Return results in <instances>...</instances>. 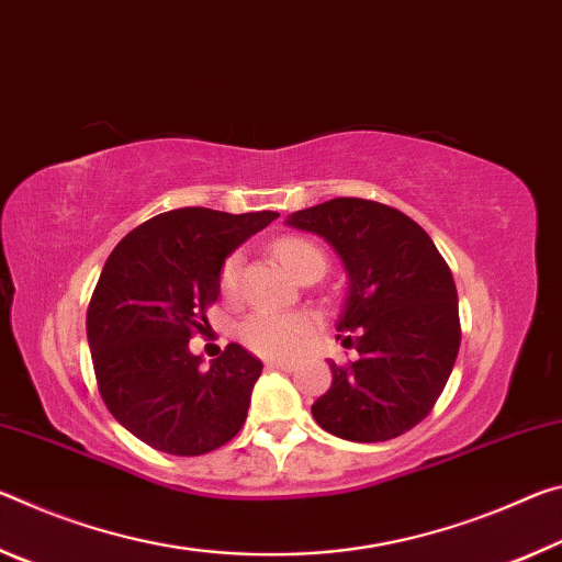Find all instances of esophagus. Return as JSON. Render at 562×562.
Listing matches in <instances>:
<instances>
[{"instance_id":"1","label":"esophagus","mask_w":562,"mask_h":562,"mask_svg":"<svg viewBox=\"0 0 562 562\" xmlns=\"http://www.w3.org/2000/svg\"><path fill=\"white\" fill-rule=\"evenodd\" d=\"M266 366L276 368V371H293V368H296V363H293V361H281V358H269Z\"/></svg>"}]
</instances>
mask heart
<instances>
[{
	"label": "heart",
	"mask_w": 562,
	"mask_h": 562,
	"mask_svg": "<svg viewBox=\"0 0 562 562\" xmlns=\"http://www.w3.org/2000/svg\"><path fill=\"white\" fill-rule=\"evenodd\" d=\"M276 256L286 266L291 276H299L306 266H326L324 254L316 244L306 238H281L276 244ZM238 276H241V259L232 256L221 269V291L234 293L238 289ZM241 341L251 351L261 356H293L299 353L308 338L314 336V318L306 314H291L279 308H259L248 316L241 328Z\"/></svg>",
	"instance_id": "1"
}]
</instances>
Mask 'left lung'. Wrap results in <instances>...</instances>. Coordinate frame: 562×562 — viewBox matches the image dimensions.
<instances>
[{
    "instance_id": "obj_1",
    "label": "left lung",
    "mask_w": 562,
    "mask_h": 562,
    "mask_svg": "<svg viewBox=\"0 0 562 562\" xmlns=\"http://www.w3.org/2000/svg\"><path fill=\"white\" fill-rule=\"evenodd\" d=\"M286 224L324 238L344 261L348 293L338 316L351 366L311 406L328 434L379 443L406 434L443 393L461 348L458 293L443 256L416 221L379 201L330 199Z\"/></svg>"
}]
</instances>
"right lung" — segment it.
I'll use <instances>...</instances> for the list:
<instances>
[{
    "instance_id": "add662e5",
    "label": "right lung",
    "mask_w": 562,
    "mask_h": 562,
    "mask_svg": "<svg viewBox=\"0 0 562 562\" xmlns=\"http://www.w3.org/2000/svg\"><path fill=\"white\" fill-rule=\"evenodd\" d=\"M276 211L187 206L126 234L101 269L87 311L99 393L146 446L171 456L216 450L241 430L263 363L244 346L204 368L189 338L221 293V269Z\"/></svg>"
}]
</instances>
